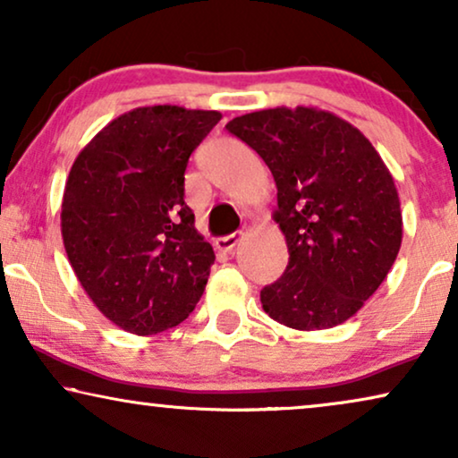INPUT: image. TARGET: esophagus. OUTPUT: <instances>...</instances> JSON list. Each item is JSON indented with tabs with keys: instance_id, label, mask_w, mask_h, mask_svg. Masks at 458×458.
Here are the masks:
<instances>
[{
	"instance_id": "obj_1",
	"label": "esophagus",
	"mask_w": 458,
	"mask_h": 458,
	"mask_svg": "<svg viewBox=\"0 0 458 458\" xmlns=\"http://www.w3.org/2000/svg\"><path fill=\"white\" fill-rule=\"evenodd\" d=\"M242 237H243V231H235V233H231V235L218 237V240L215 242V246L218 252H233V248L240 243Z\"/></svg>"
}]
</instances>
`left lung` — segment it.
Segmentation results:
<instances>
[{
	"instance_id": "left-lung-1",
	"label": "left lung",
	"mask_w": 458,
	"mask_h": 458,
	"mask_svg": "<svg viewBox=\"0 0 458 458\" xmlns=\"http://www.w3.org/2000/svg\"><path fill=\"white\" fill-rule=\"evenodd\" d=\"M271 168L285 273L262 287V309L298 331L354 317L384 284L403 243L398 190L371 141L327 110L268 108L227 123Z\"/></svg>"
}]
</instances>
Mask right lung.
Segmentation results:
<instances>
[{
    "label": "right lung",
    "instance_id": "right-lung-1",
    "mask_svg": "<svg viewBox=\"0 0 458 458\" xmlns=\"http://www.w3.org/2000/svg\"><path fill=\"white\" fill-rule=\"evenodd\" d=\"M221 121L216 110L143 106L106 124L81 149L62 198V240L102 315L154 335L202 298L212 246L185 204L187 160Z\"/></svg>",
    "mask_w": 458,
    "mask_h": 458
}]
</instances>
